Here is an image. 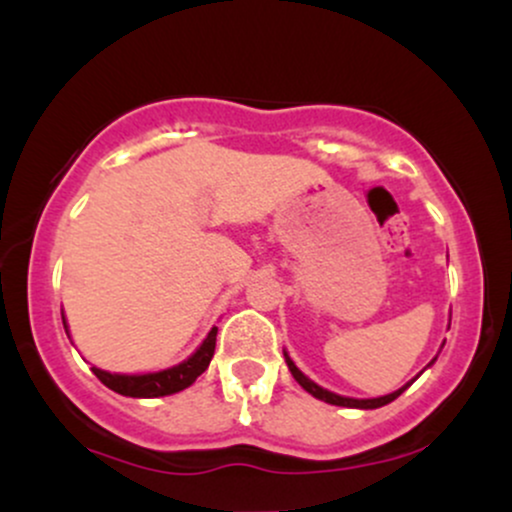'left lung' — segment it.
Instances as JSON below:
<instances>
[{"mask_svg": "<svg viewBox=\"0 0 512 512\" xmlns=\"http://www.w3.org/2000/svg\"><path fill=\"white\" fill-rule=\"evenodd\" d=\"M284 356H286V354H284ZM286 363H289L291 375H293V378L298 380V385H301L305 392H310V395L317 397V399H322V402H327V404H337V407H351V409H378V407H385V404H390L392 399H397L399 395H402L404 390H407V385H404L402 390L392 392V395L375 397V399H351V397H339V395H334V392L322 390V387H320V385H315L313 380L305 378V375L301 373V370L296 368V363H293L289 356H286Z\"/></svg>", "mask_w": 512, "mask_h": 512, "instance_id": "obj_1", "label": "left lung"}]
</instances>
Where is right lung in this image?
Wrapping results in <instances>:
<instances>
[{
    "mask_svg": "<svg viewBox=\"0 0 512 512\" xmlns=\"http://www.w3.org/2000/svg\"><path fill=\"white\" fill-rule=\"evenodd\" d=\"M64 320V317H62ZM67 327V325H64ZM216 327L209 332V337L204 339V344L187 358L180 366L161 370V373H149V375H113L105 373L101 368H91L96 373V378L101 380L105 387L117 392V395L125 397H163L173 395V392L185 390L190 387L204 370L209 368L211 356H214L216 349Z\"/></svg>",
    "mask_w": 512,
    "mask_h": 512,
    "instance_id": "add662e5",
    "label": "right lung"
}]
</instances>
